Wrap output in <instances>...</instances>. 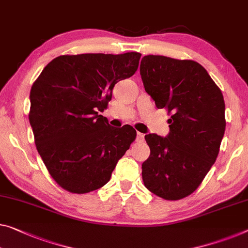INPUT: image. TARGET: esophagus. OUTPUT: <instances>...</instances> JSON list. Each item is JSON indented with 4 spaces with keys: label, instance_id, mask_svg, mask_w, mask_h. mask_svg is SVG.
Wrapping results in <instances>:
<instances>
[{
    "label": "esophagus",
    "instance_id": "1",
    "mask_svg": "<svg viewBox=\"0 0 248 248\" xmlns=\"http://www.w3.org/2000/svg\"><path fill=\"white\" fill-rule=\"evenodd\" d=\"M136 140H137V142H143V140H144V134H142V133H140V132H137Z\"/></svg>",
    "mask_w": 248,
    "mask_h": 248
}]
</instances>
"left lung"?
I'll return each mask as SVG.
<instances>
[{
    "mask_svg": "<svg viewBox=\"0 0 248 248\" xmlns=\"http://www.w3.org/2000/svg\"><path fill=\"white\" fill-rule=\"evenodd\" d=\"M140 73L156 108L170 114L169 135H145L151 154L142 164L144 185L164 200L184 199L201 185L218 155L226 126L223 94L192 60L146 55Z\"/></svg>",
    "mask_w": 248,
    "mask_h": 248,
    "instance_id": "left-lung-1",
    "label": "left lung"
}]
</instances>
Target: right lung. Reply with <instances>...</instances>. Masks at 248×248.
Wrapping results in <instances>:
<instances>
[{"label":"right lung","mask_w":248,"mask_h":248,"mask_svg":"<svg viewBox=\"0 0 248 248\" xmlns=\"http://www.w3.org/2000/svg\"><path fill=\"white\" fill-rule=\"evenodd\" d=\"M140 59L137 52L61 55L33 83L29 120L36 150L62 188H101L135 140L132 126H109L98 112L108 108L114 85L135 73Z\"/></svg>","instance_id":"1"}]
</instances>
